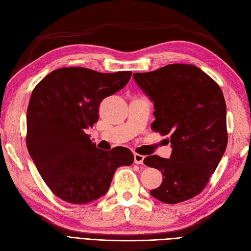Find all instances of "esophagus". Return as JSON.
<instances>
[{"instance_id":"obj_1","label":"esophagus","mask_w":251,"mask_h":251,"mask_svg":"<svg viewBox=\"0 0 251 251\" xmlns=\"http://www.w3.org/2000/svg\"><path fill=\"white\" fill-rule=\"evenodd\" d=\"M143 159H144V156L139 155V154H134V162L136 164H142Z\"/></svg>"}]
</instances>
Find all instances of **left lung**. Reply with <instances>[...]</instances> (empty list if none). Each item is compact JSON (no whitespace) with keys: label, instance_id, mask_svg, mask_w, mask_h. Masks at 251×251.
<instances>
[{"label":"left lung","instance_id":"1","mask_svg":"<svg viewBox=\"0 0 251 251\" xmlns=\"http://www.w3.org/2000/svg\"><path fill=\"white\" fill-rule=\"evenodd\" d=\"M133 77L154 103L151 128L171 135L170 159L151 155L143 160L163 177L161 185L150 194L168 204L192 199L206 186L226 150L222 91L194 65H168L156 71L134 73Z\"/></svg>","mask_w":251,"mask_h":251}]
</instances>
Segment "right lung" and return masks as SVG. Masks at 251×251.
Here are the masks:
<instances>
[{
    "label": "right lung",
    "mask_w": 251,
    "mask_h": 251,
    "mask_svg": "<svg viewBox=\"0 0 251 251\" xmlns=\"http://www.w3.org/2000/svg\"><path fill=\"white\" fill-rule=\"evenodd\" d=\"M131 71L100 73L62 68L34 88L27 110V149L52 193L73 204H87L107 194L115 171L131 165L124 147L97 149L86 130L98 120L103 98L125 88Z\"/></svg>",
    "instance_id": "add662e5"
}]
</instances>
